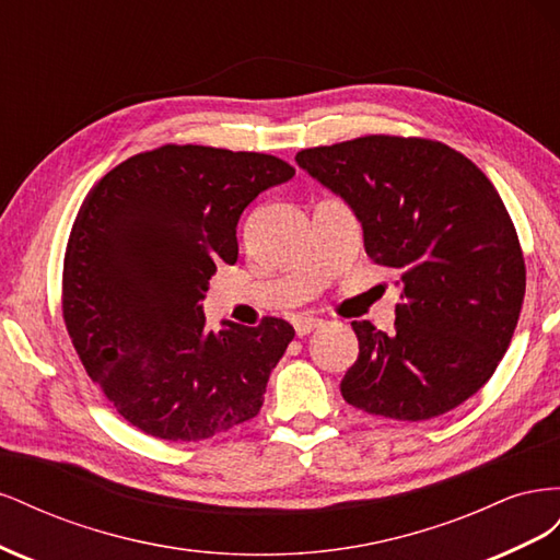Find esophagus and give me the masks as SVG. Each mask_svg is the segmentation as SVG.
Instances as JSON below:
<instances>
[{"label": "esophagus", "instance_id": "34e87169", "mask_svg": "<svg viewBox=\"0 0 560 560\" xmlns=\"http://www.w3.org/2000/svg\"><path fill=\"white\" fill-rule=\"evenodd\" d=\"M317 327H322V319L319 317H313V315H299V317H294L296 336H306V334H311Z\"/></svg>", "mask_w": 560, "mask_h": 560}]
</instances>
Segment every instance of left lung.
Instances as JSON below:
<instances>
[{"mask_svg": "<svg viewBox=\"0 0 560 560\" xmlns=\"http://www.w3.org/2000/svg\"><path fill=\"white\" fill-rule=\"evenodd\" d=\"M296 163L360 219L364 249L399 273L395 331L352 322L360 354L341 395L393 420H430L495 374L525 296L510 212L460 151L425 138L366 135L301 149Z\"/></svg>", "mask_w": 560, "mask_h": 560, "instance_id": "obj_1", "label": "left lung"}]
</instances>
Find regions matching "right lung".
<instances>
[{
  "label": "right lung",
  "mask_w": 560,
  "mask_h": 560,
  "mask_svg": "<svg viewBox=\"0 0 560 560\" xmlns=\"http://www.w3.org/2000/svg\"><path fill=\"white\" fill-rule=\"evenodd\" d=\"M270 154L163 144L118 163L81 202L65 249L62 317L86 374L132 428L200 442L259 413L294 327H206L219 264L238 261L249 202L294 177Z\"/></svg>",
  "instance_id": "add662e5"
}]
</instances>
